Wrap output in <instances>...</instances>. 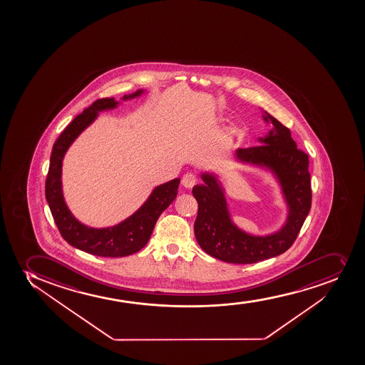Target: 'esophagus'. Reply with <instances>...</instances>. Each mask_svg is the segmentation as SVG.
I'll return each mask as SVG.
<instances>
[{
    "mask_svg": "<svg viewBox=\"0 0 365 365\" xmlns=\"http://www.w3.org/2000/svg\"><path fill=\"white\" fill-rule=\"evenodd\" d=\"M197 182V177L194 173H185V176L182 177V185H185V188H192Z\"/></svg>",
    "mask_w": 365,
    "mask_h": 365,
    "instance_id": "esophagus-1",
    "label": "esophagus"
}]
</instances>
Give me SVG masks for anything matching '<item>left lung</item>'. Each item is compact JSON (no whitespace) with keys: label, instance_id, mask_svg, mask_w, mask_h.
<instances>
[{"label":"left lung","instance_id":"left-lung-1","mask_svg":"<svg viewBox=\"0 0 365 365\" xmlns=\"http://www.w3.org/2000/svg\"><path fill=\"white\" fill-rule=\"evenodd\" d=\"M272 129L260 138L262 145L239 148L236 157L274 170L289 205L286 225L274 235L252 236L234 225L227 213L223 190L216 177L204 173L205 185L192 188L199 205L194 223L196 241L207 255L225 263L253 264L282 255L298 237L312 200L309 155L297 147L287 126L267 114Z\"/></svg>","mask_w":365,"mask_h":365}]
</instances>
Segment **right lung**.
<instances>
[{"label":"right lung","mask_w":365,"mask_h":365,"mask_svg":"<svg viewBox=\"0 0 365 365\" xmlns=\"http://www.w3.org/2000/svg\"><path fill=\"white\" fill-rule=\"evenodd\" d=\"M141 93L138 91L135 94L124 96V100L135 98ZM117 102L113 98H98L65 128L53 145L51 164L46 178V199L63 240L81 251L110 258L133 255L145 247L153 232L158 218L176 199L177 189L180 185V178L159 185L135 215L113 227L91 229L79 223L71 215L63 201L61 190L63 154L79 133L94 120L98 110L113 108Z\"/></svg>","instance_id":"right-lung-1"}]
</instances>
